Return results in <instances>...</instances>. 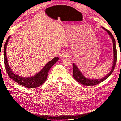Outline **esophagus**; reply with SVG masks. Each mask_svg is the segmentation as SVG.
I'll return each instance as SVG.
<instances>
[{"instance_id": "34e87169", "label": "esophagus", "mask_w": 121, "mask_h": 121, "mask_svg": "<svg viewBox=\"0 0 121 121\" xmlns=\"http://www.w3.org/2000/svg\"><path fill=\"white\" fill-rule=\"evenodd\" d=\"M69 53L66 52H64L60 54V57H65L69 56Z\"/></svg>"}]
</instances>
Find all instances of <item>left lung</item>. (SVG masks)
I'll use <instances>...</instances> for the list:
<instances>
[{
	"instance_id": "obj_1",
	"label": "left lung",
	"mask_w": 121,
	"mask_h": 121,
	"mask_svg": "<svg viewBox=\"0 0 121 121\" xmlns=\"http://www.w3.org/2000/svg\"><path fill=\"white\" fill-rule=\"evenodd\" d=\"M102 28L108 33L109 36H111V37L112 39V43H113V62L112 69L111 70L110 72H109L105 77H104V78H102L100 79L91 80V79H88L85 78V77L83 76V75L82 74V73L79 71V69H78L77 67L76 66V65L75 64L73 63V76H74V78H75V79L77 81H78L80 83H81L84 85L93 86V85H96V84L100 83L102 81H104V80H105V79H107L108 77L112 74V73L113 72V70H114V69L115 68V66L116 65V61H117V56L115 40L114 39V37H113V36H112V34L110 32V31H109L108 30L105 29L104 28H103V27H102Z\"/></svg>"
}]
</instances>
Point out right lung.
Listing matches in <instances>:
<instances>
[{"label": "right lung", "instance_id": "add662e5", "mask_svg": "<svg viewBox=\"0 0 121 121\" xmlns=\"http://www.w3.org/2000/svg\"><path fill=\"white\" fill-rule=\"evenodd\" d=\"M10 36H9L4 46V61L6 72L9 76V77L13 79V81L16 82L20 85L23 86L27 88H34L38 87L45 82L46 80L47 75L50 69L52 67V65L58 60V57H55L52 60L49 61L44 67L41 71H40L35 76L28 78H23L13 73L10 68L8 60L6 58V46L8 44Z\"/></svg>", "mask_w": 121, "mask_h": 121}]
</instances>
